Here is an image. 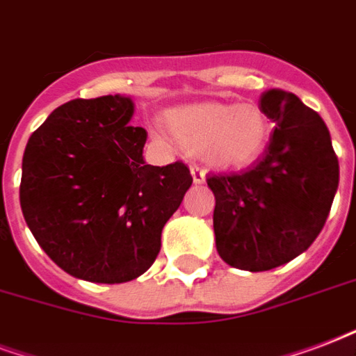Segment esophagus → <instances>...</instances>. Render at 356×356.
I'll use <instances>...</instances> for the list:
<instances>
[{
	"label": "esophagus",
	"instance_id": "esophagus-1",
	"mask_svg": "<svg viewBox=\"0 0 356 356\" xmlns=\"http://www.w3.org/2000/svg\"><path fill=\"white\" fill-rule=\"evenodd\" d=\"M191 176H193L195 184H202L204 181V170L199 165H191Z\"/></svg>",
	"mask_w": 356,
	"mask_h": 356
}]
</instances>
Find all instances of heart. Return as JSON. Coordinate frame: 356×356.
Returning <instances> with one entry per match:
<instances>
[{"mask_svg":"<svg viewBox=\"0 0 356 356\" xmlns=\"http://www.w3.org/2000/svg\"><path fill=\"white\" fill-rule=\"evenodd\" d=\"M165 122L181 148L219 167H236L255 159L270 133L266 114L251 103L181 106L168 112Z\"/></svg>","mask_w":356,"mask_h":356,"instance_id":"1","label":"heart"}]
</instances>
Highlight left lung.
<instances>
[{"label":"left lung","instance_id":"left-lung-1","mask_svg":"<svg viewBox=\"0 0 356 356\" xmlns=\"http://www.w3.org/2000/svg\"><path fill=\"white\" fill-rule=\"evenodd\" d=\"M261 111L276 124L263 157L238 172L207 178L216 197L219 257L250 272L282 266L308 250L340 181L330 133L317 112L283 90L264 92Z\"/></svg>","mask_w":356,"mask_h":356}]
</instances>
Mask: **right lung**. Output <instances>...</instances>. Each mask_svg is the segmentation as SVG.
<instances>
[{
    "mask_svg": "<svg viewBox=\"0 0 356 356\" xmlns=\"http://www.w3.org/2000/svg\"><path fill=\"white\" fill-rule=\"evenodd\" d=\"M124 95L74 99L29 137L20 207L37 244L61 270L124 283L154 264L161 231L191 186L188 165H146L148 133Z\"/></svg>",
    "mask_w": 356,
    "mask_h": 356,
    "instance_id": "right-lung-1",
    "label": "right lung"
}]
</instances>
